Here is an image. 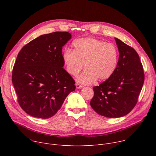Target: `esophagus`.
Listing matches in <instances>:
<instances>
[{
	"label": "esophagus",
	"instance_id": "1",
	"mask_svg": "<svg viewBox=\"0 0 156 156\" xmlns=\"http://www.w3.org/2000/svg\"><path fill=\"white\" fill-rule=\"evenodd\" d=\"M83 87V86L81 85V84H78V83H76V87L77 89H80V88H82Z\"/></svg>",
	"mask_w": 156,
	"mask_h": 156
}]
</instances>
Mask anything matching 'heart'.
I'll return each instance as SVG.
<instances>
[{"label": "heart", "instance_id": "heart-1", "mask_svg": "<svg viewBox=\"0 0 156 156\" xmlns=\"http://www.w3.org/2000/svg\"><path fill=\"white\" fill-rule=\"evenodd\" d=\"M73 46L74 50L66 49L62 57L66 72L72 76H76L84 64L86 70L76 78L78 83L90 84L97 79L105 81L113 75L119 59L114 44L88 37L75 40Z\"/></svg>", "mask_w": 156, "mask_h": 156}]
</instances>
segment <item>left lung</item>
<instances>
[{
    "instance_id": "left-lung-1",
    "label": "left lung",
    "mask_w": 156,
    "mask_h": 156,
    "mask_svg": "<svg viewBox=\"0 0 156 156\" xmlns=\"http://www.w3.org/2000/svg\"><path fill=\"white\" fill-rule=\"evenodd\" d=\"M119 52L117 68L110 78L94 86L91 107L108 118L127 115L136 105L144 81L140 57L136 51L115 37Z\"/></svg>"
}]
</instances>
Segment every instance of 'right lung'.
<instances>
[{
    "instance_id": "right-lung-1",
    "label": "right lung",
    "mask_w": 156,
    "mask_h": 156,
    "mask_svg": "<svg viewBox=\"0 0 156 156\" xmlns=\"http://www.w3.org/2000/svg\"><path fill=\"white\" fill-rule=\"evenodd\" d=\"M72 37L69 32L41 35L18 54L12 80L20 107L28 115L49 119L75 90V81L63 66L62 47Z\"/></svg>"
}]
</instances>
